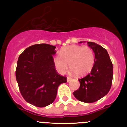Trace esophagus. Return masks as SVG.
Wrapping results in <instances>:
<instances>
[{
	"label": "esophagus",
	"mask_w": 127,
	"mask_h": 127,
	"mask_svg": "<svg viewBox=\"0 0 127 127\" xmlns=\"http://www.w3.org/2000/svg\"><path fill=\"white\" fill-rule=\"evenodd\" d=\"M72 79H71V77H67V82H69L70 81L72 80Z\"/></svg>",
	"instance_id": "1"
}]
</instances>
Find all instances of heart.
<instances>
[{
  "label": "heart",
  "mask_w": 127,
  "mask_h": 127,
  "mask_svg": "<svg viewBox=\"0 0 127 127\" xmlns=\"http://www.w3.org/2000/svg\"><path fill=\"white\" fill-rule=\"evenodd\" d=\"M60 55L53 58V63L60 74H64L69 66L70 69L77 76L88 74L95 64V54L88 46L70 45L63 47ZM69 66H68V64Z\"/></svg>",
  "instance_id": "heart-1"
}]
</instances>
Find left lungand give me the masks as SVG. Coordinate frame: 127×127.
<instances>
[{"mask_svg": "<svg viewBox=\"0 0 127 127\" xmlns=\"http://www.w3.org/2000/svg\"><path fill=\"white\" fill-rule=\"evenodd\" d=\"M87 44L95 53L94 66L90 74L79 79L80 87L73 94L80 101L91 103L101 99L109 92L112 85L113 67L105 48L94 42H88Z\"/></svg>", "mask_w": 127, "mask_h": 127, "instance_id": "obj_1", "label": "left lung"}]
</instances>
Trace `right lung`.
Wrapping results in <instances>:
<instances>
[{
	"label": "right lung",
	"mask_w": 127,
	"mask_h": 127,
	"mask_svg": "<svg viewBox=\"0 0 127 127\" xmlns=\"http://www.w3.org/2000/svg\"><path fill=\"white\" fill-rule=\"evenodd\" d=\"M56 47L46 43L30 46L20 55L16 79L20 91L28 103L45 107L55 99L59 85L67 78L56 72L53 56Z\"/></svg>",
	"instance_id": "obj_1"
}]
</instances>
